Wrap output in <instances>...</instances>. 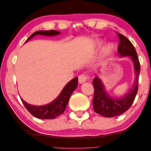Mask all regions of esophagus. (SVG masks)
<instances>
[{
	"label": "esophagus",
	"instance_id": "obj_1",
	"mask_svg": "<svg viewBox=\"0 0 151 151\" xmlns=\"http://www.w3.org/2000/svg\"><path fill=\"white\" fill-rule=\"evenodd\" d=\"M90 78V76L86 75V74H82V75H80L78 76V81H79V83L82 84L83 82H86V80H88Z\"/></svg>",
	"mask_w": 151,
	"mask_h": 151
}]
</instances>
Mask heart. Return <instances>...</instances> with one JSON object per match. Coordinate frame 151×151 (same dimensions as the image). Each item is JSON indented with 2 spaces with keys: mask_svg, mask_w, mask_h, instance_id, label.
<instances>
[{
  "mask_svg": "<svg viewBox=\"0 0 151 151\" xmlns=\"http://www.w3.org/2000/svg\"><path fill=\"white\" fill-rule=\"evenodd\" d=\"M112 49H113L112 45H108L106 46V49H105V51H106V53H109Z\"/></svg>",
  "mask_w": 151,
  "mask_h": 151,
  "instance_id": "obj_1",
  "label": "heart"
}]
</instances>
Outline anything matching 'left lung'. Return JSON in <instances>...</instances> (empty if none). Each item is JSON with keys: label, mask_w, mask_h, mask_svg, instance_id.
I'll list each match as a JSON object with an SVG mask.
<instances>
[{"label": "left lung", "mask_w": 151, "mask_h": 151, "mask_svg": "<svg viewBox=\"0 0 151 151\" xmlns=\"http://www.w3.org/2000/svg\"><path fill=\"white\" fill-rule=\"evenodd\" d=\"M119 45L117 51L120 56H130L135 67V78L133 87L124 96L119 98H112L107 93L102 80L98 77L93 79L94 98L93 104L95 112L104 117H112L122 114L131 106L138 90V82L140 72V63L137 52L133 44L122 34L117 33Z\"/></svg>", "instance_id": "obj_1"}]
</instances>
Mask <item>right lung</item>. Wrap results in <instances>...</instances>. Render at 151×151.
<instances>
[{"label": "right lung", "mask_w": 151, "mask_h": 151, "mask_svg": "<svg viewBox=\"0 0 151 151\" xmlns=\"http://www.w3.org/2000/svg\"><path fill=\"white\" fill-rule=\"evenodd\" d=\"M60 32L55 30L50 31H38L34 32L29 38L27 39L29 40L36 35H45V36H55L59 34ZM78 78H75L71 80L67 85L63 88L58 98L53 101L52 102L49 103L44 106H34L27 104L26 102L21 98L22 102L25 106L29 112L32 115L37 118L40 119H54L65 111L66 106L69 102L70 96L73 91L76 89L78 86Z\"/></svg>", "instance_id": "obj_1"}]
</instances>
